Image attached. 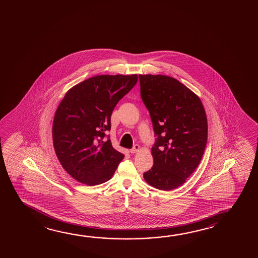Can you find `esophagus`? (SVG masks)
Masks as SVG:
<instances>
[{
  "label": "esophagus",
  "instance_id": "1",
  "mask_svg": "<svg viewBox=\"0 0 258 258\" xmlns=\"http://www.w3.org/2000/svg\"><path fill=\"white\" fill-rule=\"evenodd\" d=\"M140 150V145H135L133 148L131 149V154H135V153L139 152Z\"/></svg>",
  "mask_w": 258,
  "mask_h": 258
}]
</instances>
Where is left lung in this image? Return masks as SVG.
I'll return each instance as SVG.
<instances>
[{
  "mask_svg": "<svg viewBox=\"0 0 258 258\" xmlns=\"http://www.w3.org/2000/svg\"><path fill=\"white\" fill-rule=\"evenodd\" d=\"M140 95L152 120L154 165L144 173L149 185L163 190L182 185L203 158L207 116L201 99L179 81L163 75H140Z\"/></svg>",
  "mask_w": 258,
  "mask_h": 258,
  "instance_id": "obj_1",
  "label": "left lung"
}]
</instances>
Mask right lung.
Masks as SVG:
<instances>
[{"instance_id": "1", "label": "right lung", "mask_w": 258, "mask_h": 258, "mask_svg": "<svg viewBox=\"0 0 258 258\" xmlns=\"http://www.w3.org/2000/svg\"><path fill=\"white\" fill-rule=\"evenodd\" d=\"M138 82V76H93L66 93L55 111L52 136L63 169L86 185L109 181L124 155L113 148L105 131L118 101Z\"/></svg>"}]
</instances>
